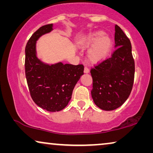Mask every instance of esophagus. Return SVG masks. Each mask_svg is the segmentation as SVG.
I'll use <instances>...</instances> for the list:
<instances>
[{"mask_svg":"<svg viewBox=\"0 0 153 153\" xmlns=\"http://www.w3.org/2000/svg\"><path fill=\"white\" fill-rule=\"evenodd\" d=\"M89 72H90L89 69L87 67H85V68H84V73H85V74H88V73H89Z\"/></svg>","mask_w":153,"mask_h":153,"instance_id":"obj_1","label":"esophagus"}]
</instances>
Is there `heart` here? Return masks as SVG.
<instances>
[{
  "instance_id": "obj_1",
  "label": "heart",
  "mask_w": 153,
  "mask_h": 153,
  "mask_svg": "<svg viewBox=\"0 0 153 153\" xmlns=\"http://www.w3.org/2000/svg\"><path fill=\"white\" fill-rule=\"evenodd\" d=\"M113 39L105 35L103 30L91 33L81 42V47L86 49L92 46L87 53V60L91 64H98L106 60L111 51Z\"/></svg>"
}]
</instances>
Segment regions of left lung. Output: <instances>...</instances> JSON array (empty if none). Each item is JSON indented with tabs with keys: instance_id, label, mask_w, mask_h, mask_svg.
I'll return each mask as SVG.
<instances>
[{
	"instance_id": "obj_1",
	"label": "left lung",
	"mask_w": 153,
	"mask_h": 153,
	"mask_svg": "<svg viewBox=\"0 0 153 153\" xmlns=\"http://www.w3.org/2000/svg\"><path fill=\"white\" fill-rule=\"evenodd\" d=\"M115 48L111 57L92 68L95 104L104 111L116 109L130 95L134 79V60L130 40L118 25L115 26Z\"/></svg>"
}]
</instances>
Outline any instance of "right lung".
I'll return each instance as SVG.
<instances>
[{"label": "right lung", "mask_w": 153, "mask_h": 153, "mask_svg": "<svg viewBox=\"0 0 153 153\" xmlns=\"http://www.w3.org/2000/svg\"><path fill=\"white\" fill-rule=\"evenodd\" d=\"M53 30L47 24L33 33L27 42L25 71L30 96L35 103L48 111L63 109L71 100L75 85L83 74V65H74L62 62L47 64L37 56L36 42L43 35Z\"/></svg>", "instance_id": "right-lung-1"}]
</instances>
